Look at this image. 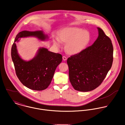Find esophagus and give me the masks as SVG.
Instances as JSON below:
<instances>
[{
  "label": "esophagus",
  "instance_id": "34e87169",
  "mask_svg": "<svg viewBox=\"0 0 125 125\" xmlns=\"http://www.w3.org/2000/svg\"><path fill=\"white\" fill-rule=\"evenodd\" d=\"M62 58H63V60L64 61H66V60L67 59V57H66V56H63L62 57Z\"/></svg>",
  "mask_w": 125,
  "mask_h": 125
}]
</instances>
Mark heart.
Segmentation results:
<instances>
[{
	"label": "heart",
	"instance_id": "b5f03b06",
	"mask_svg": "<svg viewBox=\"0 0 125 125\" xmlns=\"http://www.w3.org/2000/svg\"><path fill=\"white\" fill-rule=\"evenodd\" d=\"M60 41L66 43L65 49L68 53L75 54L82 52L89 43L91 35L87 31L77 27L67 28L61 31L58 35ZM55 46L59 47L58 40L53 41Z\"/></svg>",
	"mask_w": 125,
	"mask_h": 125
}]
</instances>
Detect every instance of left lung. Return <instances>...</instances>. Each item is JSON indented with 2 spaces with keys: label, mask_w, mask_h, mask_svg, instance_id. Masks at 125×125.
Wrapping results in <instances>:
<instances>
[{
  "label": "left lung",
  "mask_w": 125,
  "mask_h": 125,
  "mask_svg": "<svg viewBox=\"0 0 125 125\" xmlns=\"http://www.w3.org/2000/svg\"><path fill=\"white\" fill-rule=\"evenodd\" d=\"M97 29L98 36L94 44L67 59L70 82L78 91L89 92L97 88L113 64L112 41L101 29Z\"/></svg>",
  "instance_id": "1"
}]
</instances>
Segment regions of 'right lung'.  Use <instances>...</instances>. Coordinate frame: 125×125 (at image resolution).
<instances>
[{"label":"right lung","instance_id":"obj_1","mask_svg":"<svg viewBox=\"0 0 125 125\" xmlns=\"http://www.w3.org/2000/svg\"><path fill=\"white\" fill-rule=\"evenodd\" d=\"M31 36L41 41L49 39L42 31H24L19 32L11 47V58L16 75L23 85L32 90L42 91L51 83L56 68L62 62V56L46 48H39L32 59L29 61L23 60L18 53L15 42H18L19 38Z\"/></svg>","mask_w":125,"mask_h":125}]
</instances>
